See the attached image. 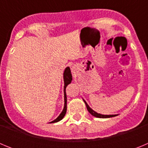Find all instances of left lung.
Instances as JSON below:
<instances>
[{
    "label": "left lung",
    "mask_w": 148,
    "mask_h": 148,
    "mask_svg": "<svg viewBox=\"0 0 148 148\" xmlns=\"http://www.w3.org/2000/svg\"><path fill=\"white\" fill-rule=\"evenodd\" d=\"M84 100V99H83ZM84 103H85L86 104V107H87V110L89 111V113H90V114L92 115V116H95V117H97V118H102V119H105V118H110V117H114V116H116L117 115H102V114H100V113H96V112H95V111L93 110L92 109H91V108L89 107V105L87 104V103L84 100Z\"/></svg>",
    "instance_id": "left-lung-1"
}]
</instances>
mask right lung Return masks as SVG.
Instances as JSON below:
<instances>
[{"label":"right lung","instance_id":"add662e5","mask_svg":"<svg viewBox=\"0 0 148 148\" xmlns=\"http://www.w3.org/2000/svg\"><path fill=\"white\" fill-rule=\"evenodd\" d=\"M72 80H73V78H72V74L71 71H70V69L69 66L66 68L64 72V109H63L62 112L61 113V114L58 116V118L56 119L55 120H53V121H51L50 123H55L58 122V121H61L64 117L65 114H66V87L68 84H70L71 83Z\"/></svg>","mask_w":148,"mask_h":148}]
</instances>
